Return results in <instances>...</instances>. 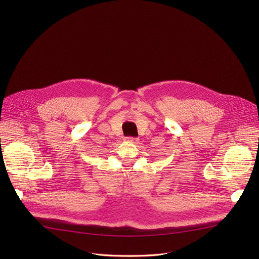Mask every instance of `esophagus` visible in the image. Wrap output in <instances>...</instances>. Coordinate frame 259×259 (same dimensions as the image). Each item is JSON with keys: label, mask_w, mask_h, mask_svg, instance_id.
<instances>
[{"label": "esophagus", "mask_w": 259, "mask_h": 259, "mask_svg": "<svg viewBox=\"0 0 259 259\" xmlns=\"http://www.w3.org/2000/svg\"><path fill=\"white\" fill-rule=\"evenodd\" d=\"M127 141L128 142H131V143H138V139H135V138H127Z\"/></svg>", "instance_id": "obj_1"}]
</instances>
